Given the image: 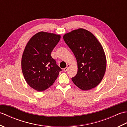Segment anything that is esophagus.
<instances>
[{
	"instance_id": "esophagus-1",
	"label": "esophagus",
	"mask_w": 127,
	"mask_h": 127,
	"mask_svg": "<svg viewBox=\"0 0 127 127\" xmlns=\"http://www.w3.org/2000/svg\"><path fill=\"white\" fill-rule=\"evenodd\" d=\"M69 66H70V65H69V64H68V65H67V66H66V68H64V69H63V70H64V71L66 72L67 70H68V68H69Z\"/></svg>"
}]
</instances>
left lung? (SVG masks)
<instances>
[{
  "mask_svg": "<svg viewBox=\"0 0 127 127\" xmlns=\"http://www.w3.org/2000/svg\"><path fill=\"white\" fill-rule=\"evenodd\" d=\"M63 39L76 57L77 72L71 79L74 84L83 91L98 86L103 78L106 59L103 48L94 35L79 28L63 36Z\"/></svg>",
  "mask_w": 127,
  "mask_h": 127,
  "instance_id": "left-lung-1",
  "label": "left lung"
}]
</instances>
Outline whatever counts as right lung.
Here are the masks:
<instances>
[{"mask_svg": "<svg viewBox=\"0 0 127 127\" xmlns=\"http://www.w3.org/2000/svg\"><path fill=\"white\" fill-rule=\"evenodd\" d=\"M60 35L40 32L29 40L21 61L23 75L29 86L42 92L53 85L62 69L51 56Z\"/></svg>", "mask_w": 127, "mask_h": 127, "instance_id": "add662e5", "label": "right lung"}]
</instances>
